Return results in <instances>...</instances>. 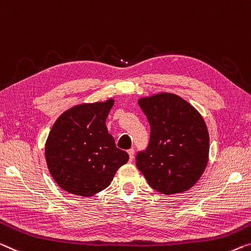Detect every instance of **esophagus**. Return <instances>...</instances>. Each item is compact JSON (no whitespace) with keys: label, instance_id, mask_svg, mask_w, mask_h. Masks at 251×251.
<instances>
[{"label":"esophagus","instance_id":"obj_1","mask_svg":"<svg viewBox=\"0 0 251 251\" xmlns=\"http://www.w3.org/2000/svg\"><path fill=\"white\" fill-rule=\"evenodd\" d=\"M128 155H129V160L130 161H133V159H134V154H135V151H134V149H129L128 151Z\"/></svg>","mask_w":251,"mask_h":251}]
</instances>
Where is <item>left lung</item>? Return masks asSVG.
Segmentation results:
<instances>
[{
    "mask_svg": "<svg viewBox=\"0 0 251 251\" xmlns=\"http://www.w3.org/2000/svg\"><path fill=\"white\" fill-rule=\"evenodd\" d=\"M151 133L148 148L136 155L137 169L153 189L173 195L188 190L208 161L209 136L200 113L174 93L141 98Z\"/></svg>",
    "mask_w": 251,
    "mask_h": 251,
    "instance_id": "obj_1",
    "label": "left lung"
}]
</instances>
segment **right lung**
I'll list each match as a JSON object with an SVG mask.
<instances>
[{"label": "right lung", "instance_id": "add662e5", "mask_svg": "<svg viewBox=\"0 0 251 251\" xmlns=\"http://www.w3.org/2000/svg\"><path fill=\"white\" fill-rule=\"evenodd\" d=\"M114 104L82 103L63 113L51 127L45 147L48 170L62 189L78 196H92L107 188L127 152L116 148L106 119Z\"/></svg>", "mask_w": 251, "mask_h": 251}]
</instances>
